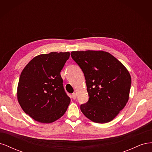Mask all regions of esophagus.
Returning a JSON list of instances; mask_svg holds the SVG:
<instances>
[{
	"label": "esophagus",
	"mask_w": 152,
	"mask_h": 152,
	"mask_svg": "<svg viewBox=\"0 0 152 152\" xmlns=\"http://www.w3.org/2000/svg\"><path fill=\"white\" fill-rule=\"evenodd\" d=\"M72 96V98H73V99H76L77 96H76V94H75V93H73Z\"/></svg>",
	"instance_id": "obj_1"
}]
</instances>
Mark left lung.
Returning a JSON list of instances; mask_svg holds the SVG:
<instances>
[{"label": "left lung", "mask_w": 152, "mask_h": 152, "mask_svg": "<svg viewBox=\"0 0 152 152\" xmlns=\"http://www.w3.org/2000/svg\"><path fill=\"white\" fill-rule=\"evenodd\" d=\"M71 56L84 73L89 94L81 112L96 123L112 121L128 102L131 85L128 70L103 50L72 51Z\"/></svg>", "instance_id": "left-lung-1"}]
</instances>
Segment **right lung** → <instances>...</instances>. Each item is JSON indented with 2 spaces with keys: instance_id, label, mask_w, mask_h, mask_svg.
Here are the masks:
<instances>
[{
  "instance_id": "1",
  "label": "right lung",
  "mask_w": 152,
  "mask_h": 152,
  "mask_svg": "<svg viewBox=\"0 0 152 152\" xmlns=\"http://www.w3.org/2000/svg\"><path fill=\"white\" fill-rule=\"evenodd\" d=\"M70 53L52 52L34 58L23 70L17 97L23 110L35 121L51 123L61 117L70 98L60 75Z\"/></svg>"
}]
</instances>
